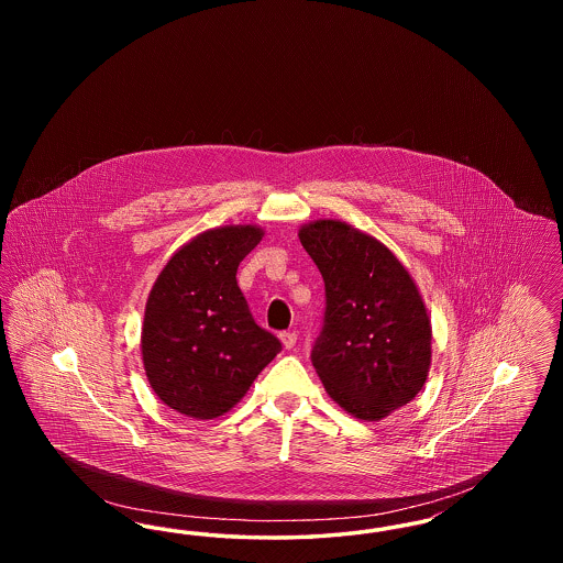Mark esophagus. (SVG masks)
<instances>
[{
  "label": "esophagus",
  "instance_id": "obj_1",
  "mask_svg": "<svg viewBox=\"0 0 563 563\" xmlns=\"http://www.w3.org/2000/svg\"><path fill=\"white\" fill-rule=\"evenodd\" d=\"M280 342H283L285 349H294L295 342H297V333H295V331H283V333H280Z\"/></svg>",
  "mask_w": 563,
  "mask_h": 563
}]
</instances>
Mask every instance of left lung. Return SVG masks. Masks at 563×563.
<instances>
[{"label": "left lung", "mask_w": 563, "mask_h": 563, "mask_svg": "<svg viewBox=\"0 0 563 563\" xmlns=\"http://www.w3.org/2000/svg\"><path fill=\"white\" fill-rule=\"evenodd\" d=\"M299 241L321 269L327 295L312 365L344 411L379 422L411 401L429 377L432 329L424 299L397 255L346 221L303 223Z\"/></svg>", "instance_id": "8db88e82"}]
</instances>
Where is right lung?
Returning a JSON list of instances; mask_svg holds the SVG:
<instances>
[{"mask_svg":"<svg viewBox=\"0 0 563 563\" xmlns=\"http://www.w3.org/2000/svg\"><path fill=\"white\" fill-rule=\"evenodd\" d=\"M264 239L253 223L207 230L162 268L145 303L141 354L164 405L213 420L241 401L280 342L253 321L236 283L242 260Z\"/></svg>","mask_w":563,"mask_h":563,"instance_id":"1","label":"right lung"}]
</instances>
